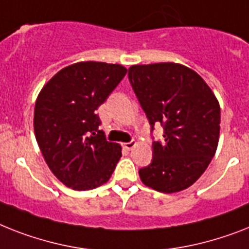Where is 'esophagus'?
<instances>
[{
	"mask_svg": "<svg viewBox=\"0 0 249 249\" xmlns=\"http://www.w3.org/2000/svg\"><path fill=\"white\" fill-rule=\"evenodd\" d=\"M134 145H135L134 141H130V142H128V143H124V144H123V147H124L125 149H128V151H130L131 148H134Z\"/></svg>",
	"mask_w": 249,
	"mask_h": 249,
	"instance_id": "esophagus-1",
	"label": "esophagus"
}]
</instances>
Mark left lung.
Returning <instances> with one entry per match:
<instances>
[{"mask_svg":"<svg viewBox=\"0 0 249 249\" xmlns=\"http://www.w3.org/2000/svg\"><path fill=\"white\" fill-rule=\"evenodd\" d=\"M129 80L151 130L163 128L152 143V161L139 170L144 185L162 193L187 189L215 156L220 105L207 83L181 64L159 62L129 68Z\"/></svg>","mask_w":249,"mask_h":249,"instance_id":"left-lung-1","label":"left lung"}]
</instances>
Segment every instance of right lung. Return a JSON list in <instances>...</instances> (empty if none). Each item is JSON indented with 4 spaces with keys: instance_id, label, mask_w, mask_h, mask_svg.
<instances>
[{
    "instance_id": "1",
    "label": "right lung",
    "mask_w": 249,
    "mask_h": 249,
    "mask_svg": "<svg viewBox=\"0 0 249 249\" xmlns=\"http://www.w3.org/2000/svg\"><path fill=\"white\" fill-rule=\"evenodd\" d=\"M119 64L86 61L61 69L39 92L34 134L50 170L66 187L89 191L111 178L121 145L98 130L96 110L126 74Z\"/></svg>"
}]
</instances>
